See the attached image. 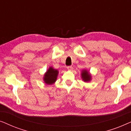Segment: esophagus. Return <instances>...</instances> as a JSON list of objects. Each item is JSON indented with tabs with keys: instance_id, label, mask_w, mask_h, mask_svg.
I'll return each instance as SVG.
<instances>
[{
	"instance_id": "34e87169",
	"label": "esophagus",
	"mask_w": 131,
	"mask_h": 131,
	"mask_svg": "<svg viewBox=\"0 0 131 131\" xmlns=\"http://www.w3.org/2000/svg\"><path fill=\"white\" fill-rule=\"evenodd\" d=\"M73 67H72V66H68L67 67V69L68 70H73Z\"/></svg>"
}]
</instances>
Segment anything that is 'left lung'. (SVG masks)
I'll return each instance as SVG.
<instances>
[{
    "label": "left lung",
    "instance_id": "left-lung-1",
    "mask_svg": "<svg viewBox=\"0 0 131 131\" xmlns=\"http://www.w3.org/2000/svg\"><path fill=\"white\" fill-rule=\"evenodd\" d=\"M82 78L84 82H89L91 80V75L86 70H83L82 71Z\"/></svg>",
    "mask_w": 131,
    "mask_h": 131
}]
</instances>
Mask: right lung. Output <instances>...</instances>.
<instances>
[{
  "instance_id": "obj_1",
  "label": "right lung",
  "mask_w": 131,
  "mask_h": 131,
  "mask_svg": "<svg viewBox=\"0 0 131 131\" xmlns=\"http://www.w3.org/2000/svg\"><path fill=\"white\" fill-rule=\"evenodd\" d=\"M58 74V71L50 67L44 75L43 80L45 83L48 85H52L57 80Z\"/></svg>"
}]
</instances>
